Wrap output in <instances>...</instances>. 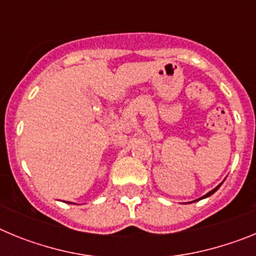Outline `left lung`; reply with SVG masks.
I'll return each instance as SVG.
<instances>
[{
    "instance_id": "left-lung-1",
    "label": "left lung",
    "mask_w": 256,
    "mask_h": 256,
    "mask_svg": "<svg viewBox=\"0 0 256 256\" xmlns=\"http://www.w3.org/2000/svg\"><path fill=\"white\" fill-rule=\"evenodd\" d=\"M220 186H222V183H220V184H218V186H216V188H214V190H212V191H210V192H208L206 195H204V196H202V198H198V200H195V201H198V200H202V198H209V196H212V194H214V192H216V190H218V188H219V187H220Z\"/></svg>"
}]
</instances>
